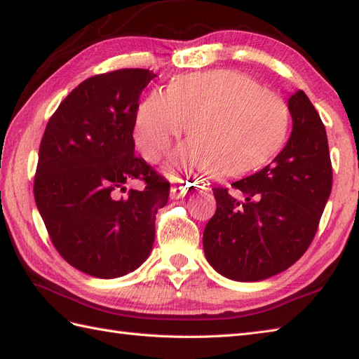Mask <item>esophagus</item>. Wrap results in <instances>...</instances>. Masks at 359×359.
Listing matches in <instances>:
<instances>
[{
	"instance_id": "obj_1",
	"label": "esophagus",
	"mask_w": 359,
	"mask_h": 359,
	"mask_svg": "<svg viewBox=\"0 0 359 359\" xmlns=\"http://www.w3.org/2000/svg\"><path fill=\"white\" fill-rule=\"evenodd\" d=\"M194 184H182V185H172L171 187V199H180V197L187 196L188 193L194 191Z\"/></svg>"
}]
</instances>
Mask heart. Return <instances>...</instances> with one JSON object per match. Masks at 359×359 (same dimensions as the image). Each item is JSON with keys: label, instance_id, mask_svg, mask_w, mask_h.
Wrapping results in <instances>:
<instances>
[{"label": "heart", "instance_id": "1", "mask_svg": "<svg viewBox=\"0 0 359 359\" xmlns=\"http://www.w3.org/2000/svg\"><path fill=\"white\" fill-rule=\"evenodd\" d=\"M187 126L191 142L174 152L171 172L210 170L236 177L264 165L284 143L288 108L273 90L238 71L189 74L151 93L137 111L134 139L157 162Z\"/></svg>", "mask_w": 359, "mask_h": 359}]
</instances>
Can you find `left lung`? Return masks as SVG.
Listing matches in <instances>:
<instances>
[{"label":"left lung","instance_id":"8db88e82","mask_svg":"<svg viewBox=\"0 0 359 359\" xmlns=\"http://www.w3.org/2000/svg\"><path fill=\"white\" fill-rule=\"evenodd\" d=\"M293 131L264 170L212 188L217 208L203 231L208 262L234 280H262L292 266L313 241L333 182L325 128L302 90L288 98Z\"/></svg>","mask_w":359,"mask_h":359}]
</instances>
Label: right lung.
Listing matches in <instances>:
<instances>
[{"mask_svg": "<svg viewBox=\"0 0 359 359\" xmlns=\"http://www.w3.org/2000/svg\"><path fill=\"white\" fill-rule=\"evenodd\" d=\"M149 69L94 75L72 89L44 129L34 196L53 247L95 278L135 270L154 243L170 182L134 154V126ZM133 180L145 188L126 191ZM126 194L123 195V193Z\"/></svg>", "mask_w": 359, "mask_h": 359, "instance_id": "1", "label": "right lung"}]
</instances>
